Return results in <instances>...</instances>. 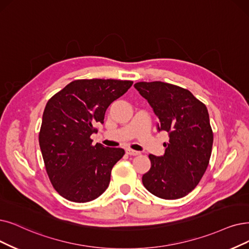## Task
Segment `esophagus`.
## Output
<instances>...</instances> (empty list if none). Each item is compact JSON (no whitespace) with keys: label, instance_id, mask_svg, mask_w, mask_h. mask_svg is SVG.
<instances>
[{"label":"esophagus","instance_id":"obj_1","mask_svg":"<svg viewBox=\"0 0 249 249\" xmlns=\"http://www.w3.org/2000/svg\"><path fill=\"white\" fill-rule=\"evenodd\" d=\"M126 154H128V155H132V156H137V155H140L141 153L139 152V151L132 150V149H126Z\"/></svg>","mask_w":249,"mask_h":249}]
</instances>
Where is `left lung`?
Segmentation results:
<instances>
[{
  "mask_svg": "<svg viewBox=\"0 0 249 249\" xmlns=\"http://www.w3.org/2000/svg\"><path fill=\"white\" fill-rule=\"evenodd\" d=\"M134 87L158 117V132L170 137L162 156L149 155L151 167L142 177L143 185L162 199L182 198L198 185L210 162L213 134L207 108L190 91L172 84Z\"/></svg>",
  "mask_w": 249,
  "mask_h": 249,
  "instance_id": "left-lung-1",
  "label": "left lung"
}]
</instances>
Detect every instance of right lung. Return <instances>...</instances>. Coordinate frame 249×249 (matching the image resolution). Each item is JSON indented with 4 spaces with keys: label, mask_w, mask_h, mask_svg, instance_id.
<instances>
[{
    "label": "right lung",
    "mask_w": 249,
    "mask_h": 249,
    "mask_svg": "<svg viewBox=\"0 0 249 249\" xmlns=\"http://www.w3.org/2000/svg\"><path fill=\"white\" fill-rule=\"evenodd\" d=\"M132 81L77 79L48 101L38 142L46 171L55 190L65 199L84 203L108 188L113 165L124 150L93 145L97 123L106 109L123 96Z\"/></svg>",
    "instance_id": "obj_1"
}]
</instances>
